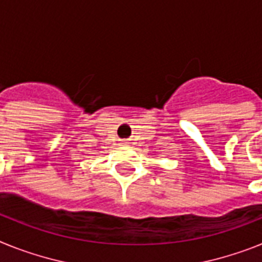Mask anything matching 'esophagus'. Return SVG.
<instances>
[{
  "label": "esophagus",
  "instance_id": "obj_1",
  "mask_svg": "<svg viewBox=\"0 0 262 262\" xmlns=\"http://www.w3.org/2000/svg\"><path fill=\"white\" fill-rule=\"evenodd\" d=\"M122 145H126V142H122Z\"/></svg>",
  "mask_w": 262,
  "mask_h": 262
}]
</instances>
